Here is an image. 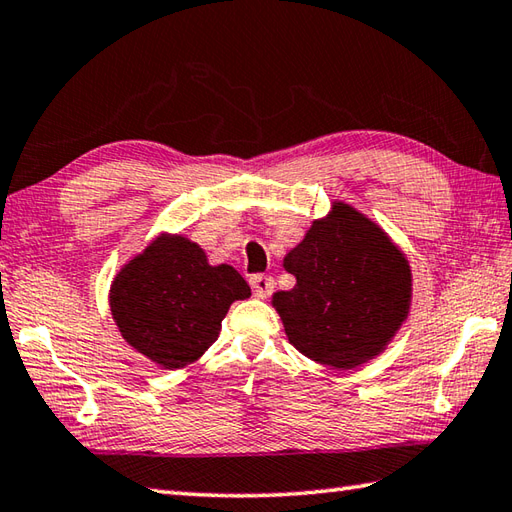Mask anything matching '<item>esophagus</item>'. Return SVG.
Segmentation results:
<instances>
[{
  "label": "esophagus",
  "instance_id": "obj_1",
  "mask_svg": "<svg viewBox=\"0 0 512 512\" xmlns=\"http://www.w3.org/2000/svg\"><path fill=\"white\" fill-rule=\"evenodd\" d=\"M249 285H252V291H254L256 298L271 296V291H274V287H276L274 278L265 276V274H254L252 278H249Z\"/></svg>",
  "mask_w": 512,
  "mask_h": 512
}]
</instances>
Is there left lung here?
Returning a JSON list of instances; mask_svg holds the SVG:
<instances>
[{"label": "left lung", "mask_w": 512, "mask_h": 512, "mask_svg": "<svg viewBox=\"0 0 512 512\" xmlns=\"http://www.w3.org/2000/svg\"><path fill=\"white\" fill-rule=\"evenodd\" d=\"M283 267L294 289L276 291L287 340L314 362L356 369L387 349L409 318L413 274L384 229L349 203L333 201Z\"/></svg>", "instance_id": "8db88e82"}]
</instances>
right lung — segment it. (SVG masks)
<instances>
[{
	"label": "right lung",
	"instance_id": "obj_1",
	"mask_svg": "<svg viewBox=\"0 0 512 512\" xmlns=\"http://www.w3.org/2000/svg\"><path fill=\"white\" fill-rule=\"evenodd\" d=\"M252 296L232 265H210L203 247L163 232L110 285V314L123 340L161 369H183L216 342L234 300Z\"/></svg>",
	"mask_w": 512,
	"mask_h": 512
}]
</instances>
